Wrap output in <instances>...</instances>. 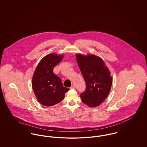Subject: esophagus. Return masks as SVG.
I'll use <instances>...</instances> for the list:
<instances>
[{
  "instance_id": "obj_1",
  "label": "esophagus",
  "mask_w": 147,
  "mask_h": 147,
  "mask_svg": "<svg viewBox=\"0 0 147 147\" xmlns=\"http://www.w3.org/2000/svg\"><path fill=\"white\" fill-rule=\"evenodd\" d=\"M70 89H75V85L73 84V85L71 86V87H70Z\"/></svg>"
}]
</instances>
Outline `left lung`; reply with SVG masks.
Wrapping results in <instances>:
<instances>
[{
	"label": "left lung",
	"instance_id": "8db88e82",
	"mask_svg": "<svg viewBox=\"0 0 147 147\" xmlns=\"http://www.w3.org/2000/svg\"><path fill=\"white\" fill-rule=\"evenodd\" d=\"M77 61L86 83L85 91L80 95L89 107H96L107 97L111 88L112 77L104 61L94 55H76Z\"/></svg>",
	"mask_w": 147,
	"mask_h": 147
}]
</instances>
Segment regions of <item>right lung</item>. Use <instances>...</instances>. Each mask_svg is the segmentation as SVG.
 Returning <instances> with one entry per match:
<instances>
[{
  "mask_svg": "<svg viewBox=\"0 0 147 147\" xmlns=\"http://www.w3.org/2000/svg\"><path fill=\"white\" fill-rule=\"evenodd\" d=\"M63 58L54 53L44 57L38 64L34 73L32 89L40 104L51 106L61 102L69 88L63 86L59 77L53 72L54 67Z\"/></svg>",
  "mask_w": 147,
  "mask_h": 147,
  "instance_id": "add662e5",
  "label": "right lung"
}]
</instances>
